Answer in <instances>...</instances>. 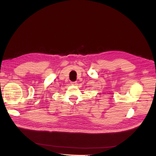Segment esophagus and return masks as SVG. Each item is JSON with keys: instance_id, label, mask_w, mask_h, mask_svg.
I'll return each instance as SVG.
<instances>
[{"instance_id": "esophagus-1", "label": "esophagus", "mask_w": 156, "mask_h": 156, "mask_svg": "<svg viewBox=\"0 0 156 156\" xmlns=\"http://www.w3.org/2000/svg\"><path fill=\"white\" fill-rule=\"evenodd\" d=\"M71 84H73V85H76L77 84V81H73V82H71Z\"/></svg>"}]
</instances>
